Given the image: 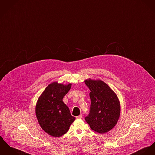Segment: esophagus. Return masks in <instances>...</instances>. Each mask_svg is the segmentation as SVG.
<instances>
[{
	"label": "esophagus",
	"mask_w": 155,
	"mask_h": 155,
	"mask_svg": "<svg viewBox=\"0 0 155 155\" xmlns=\"http://www.w3.org/2000/svg\"><path fill=\"white\" fill-rule=\"evenodd\" d=\"M76 118L77 119H81V118H82V114H80L79 115L77 116Z\"/></svg>",
	"instance_id": "34e87169"
}]
</instances>
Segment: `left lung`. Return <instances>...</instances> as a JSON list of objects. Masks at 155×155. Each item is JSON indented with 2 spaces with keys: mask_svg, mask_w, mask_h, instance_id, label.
<instances>
[{
  "mask_svg": "<svg viewBox=\"0 0 155 155\" xmlns=\"http://www.w3.org/2000/svg\"><path fill=\"white\" fill-rule=\"evenodd\" d=\"M84 82L91 91L89 113L84 119L94 131L107 133L118 120L120 114L119 100L113 90L104 82L88 79Z\"/></svg>",
  "mask_w": 155,
  "mask_h": 155,
  "instance_id": "8db88e82",
  "label": "left lung"
}]
</instances>
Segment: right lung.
I'll use <instances>...</instances> for the list:
<instances>
[{
    "label": "right lung",
    "mask_w": 155,
    "mask_h": 155,
    "mask_svg": "<svg viewBox=\"0 0 155 155\" xmlns=\"http://www.w3.org/2000/svg\"><path fill=\"white\" fill-rule=\"evenodd\" d=\"M71 85L53 82L45 88L37 101L35 113L38 123L44 131L53 137L64 135L75 120L63 102Z\"/></svg>",
    "instance_id": "right-lung-1"
}]
</instances>
